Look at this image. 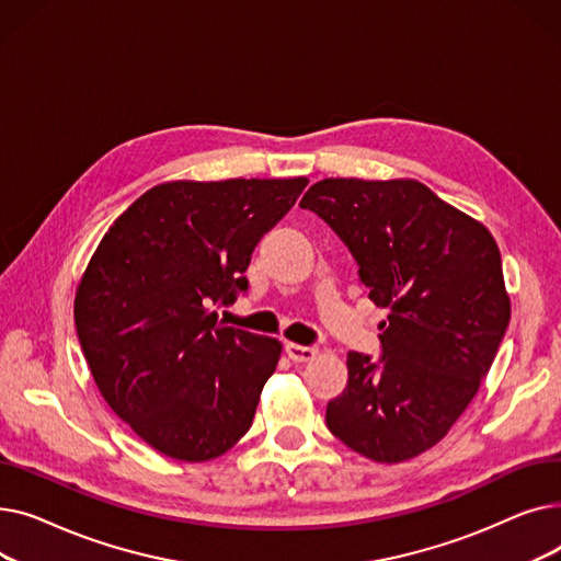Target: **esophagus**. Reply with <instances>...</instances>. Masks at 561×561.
<instances>
[{
	"instance_id": "34e87169",
	"label": "esophagus",
	"mask_w": 561,
	"mask_h": 561,
	"mask_svg": "<svg viewBox=\"0 0 561 561\" xmlns=\"http://www.w3.org/2000/svg\"><path fill=\"white\" fill-rule=\"evenodd\" d=\"M286 355L293 362H311L318 357V347L300 345V343H286Z\"/></svg>"
}]
</instances>
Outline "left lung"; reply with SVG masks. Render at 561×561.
Masks as SVG:
<instances>
[{"mask_svg": "<svg viewBox=\"0 0 561 561\" xmlns=\"http://www.w3.org/2000/svg\"><path fill=\"white\" fill-rule=\"evenodd\" d=\"M359 263L368 298L389 309L379 364L347 355L328 427L377 463L434 448L476 398L512 318L491 231L416 180L330 176L300 202Z\"/></svg>", "mask_w": 561, "mask_h": 561, "instance_id": "1", "label": "left lung"}]
</instances>
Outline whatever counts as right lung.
I'll return each mask as SVG.
<instances>
[{"mask_svg":"<svg viewBox=\"0 0 561 561\" xmlns=\"http://www.w3.org/2000/svg\"><path fill=\"white\" fill-rule=\"evenodd\" d=\"M307 176L163 182L108 227L75 293V328L106 404L147 446L209 461L252 427L282 357L277 339L229 328L214 305L245 290L261 236Z\"/></svg>","mask_w":561,"mask_h":561,"instance_id":"add662e5","label":"right lung"}]
</instances>
